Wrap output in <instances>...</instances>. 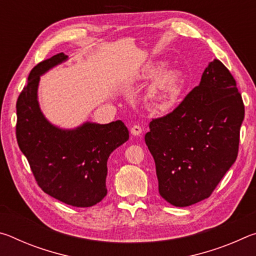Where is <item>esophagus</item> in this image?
<instances>
[{
	"label": "esophagus",
	"instance_id": "34e87169",
	"mask_svg": "<svg viewBox=\"0 0 256 256\" xmlns=\"http://www.w3.org/2000/svg\"><path fill=\"white\" fill-rule=\"evenodd\" d=\"M131 133L133 134V136H141V134H142V128L140 126V125H133V126L131 128Z\"/></svg>",
	"mask_w": 256,
	"mask_h": 256
}]
</instances>
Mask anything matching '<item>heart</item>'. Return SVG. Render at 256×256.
<instances>
[{
    "label": "heart",
    "mask_w": 256,
    "mask_h": 256,
    "mask_svg": "<svg viewBox=\"0 0 256 256\" xmlns=\"http://www.w3.org/2000/svg\"><path fill=\"white\" fill-rule=\"evenodd\" d=\"M166 66L164 62H154L146 66L140 73V80L154 79L146 89L144 98L152 110L166 112L175 105L184 84V74L180 68Z\"/></svg>",
    "instance_id": "obj_1"
}]
</instances>
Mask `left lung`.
<instances>
[{"label":"left lung","instance_id":"8db88e82","mask_svg":"<svg viewBox=\"0 0 256 256\" xmlns=\"http://www.w3.org/2000/svg\"><path fill=\"white\" fill-rule=\"evenodd\" d=\"M244 114L232 73L219 60L210 62L200 84L146 134L162 198L188 206L211 196L236 162Z\"/></svg>","mask_w":256,"mask_h":256}]
</instances>
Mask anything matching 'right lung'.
I'll list each match as a JSON object with an SVG mask.
<instances>
[{"label": "right lung", "instance_id": "right-lung-1", "mask_svg": "<svg viewBox=\"0 0 256 256\" xmlns=\"http://www.w3.org/2000/svg\"><path fill=\"white\" fill-rule=\"evenodd\" d=\"M66 60L64 53L56 54L30 72L16 102V140L45 193L68 206L88 208L106 196L107 160L128 140V130L122 120L62 128L45 118L38 102L40 76Z\"/></svg>", "mask_w": 256, "mask_h": 256}]
</instances>
